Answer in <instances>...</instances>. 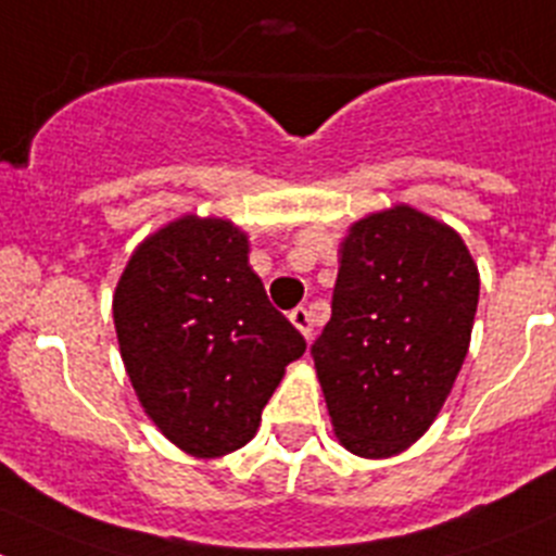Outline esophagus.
I'll return each mask as SVG.
<instances>
[{
    "label": "esophagus",
    "mask_w": 556,
    "mask_h": 556,
    "mask_svg": "<svg viewBox=\"0 0 556 556\" xmlns=\"http://www.w3.org/2000/svg\"><path fill=\"white\" fill-rule=\"evenodd\" d=\"M290 324L295 326V329L302 331L304 337H313V315H309L307 307H295L293 313H290Z\"/></svg>",
    "instance_id": "obj_1"
}]
</instances>
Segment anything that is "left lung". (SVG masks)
Here are the masks:
<instances>
[{
    "mask_svg": "<svg viewBox=\"0 0 556 556\" xmlns=\"http://www.w3.org/2000/svg\"><path fill=\"white\" fill-rule=\"evenodd\" d=\"M480 277L455 230L408 205L351 227L331 320L313 342L340 442L362 458L412 447L469 351Z\"/></svg>",
    "mask_w": 556,
    "mask_h": 556,
    "instance_id": "left-lung-1",
    "label": "left lung"
}]
</instances>
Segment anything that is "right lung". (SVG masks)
<instances>
[{"mask_svg": "<svg viewBox=\"0 0 556 556\" xmlns=\"http://www.w3.org/2000/svg\"><path fill=\"white\" fill-rule=\"evenodd\" d=\"M247 236L184 216L131 254L114 290V329L139 403L197 458L243 447L307 340L268 302Z\"/></svg>", "mask_w": 556, "mask_h": 556, "instance_id": "obj_1", "label": "right lung"}]
</instances>
